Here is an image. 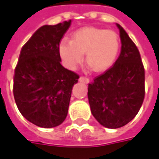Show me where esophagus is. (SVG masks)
<instances>
[{
  "instance_id": "esophagus-1",
  "label": "esophagus",
  "mask_w": 159,
  "mask_h": 159,
  "mask_svg": "<svg viewBox=\"0 0 159 159\" xmlns=\"http://www.w3.org/2000/svg\"><path fill=\"white\" fill-rule=\"evenodd\" d=\"M80 82H82V83H89V78L88 77H85V76H81L79 78Z\"/></svg>"
}]
</instances>
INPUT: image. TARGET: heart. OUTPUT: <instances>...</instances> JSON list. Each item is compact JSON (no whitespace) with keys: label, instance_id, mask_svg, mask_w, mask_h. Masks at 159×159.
I'll list each match as a JSON object with an SVG mask.
<instances>
[{"label":"heart","instance_id":"b5f03b06","mask_svg":"<svg viewBox=\"0 0 159 159\" xmlns=\"http://www.w3.org/2000/svg\"><path fill=\"white\" fill-rule=\"evenodd\" d=\"M120 48V39L115 31L87 27L73 33L71 41L62 39L59 52L69 68H76L86 53L89 66L97 71H103L115 63Z\"/></svg>","mask_w":159,"mask_h":159}]
</instances>
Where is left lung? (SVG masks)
Wrapping results in <instances>:
<instances>
[{"mask_svg": "<svg viewBox=\"0 0 159 159\" xmlns=\"http://www.w3.org/2000/svg\"><path fill=\"white\" fill-rule=\"evenodd\" d=\"M116 26L120 54L112 67L89 83L88 92L93 116L110 129L122 127L134 119L145 96V70L139 50L121 26Z\"/></svg>", "mask_w": 159, "mask_h": 159, "instance_id": "left-lung-1", "label": "left lung"}]
</instances>
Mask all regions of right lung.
I'll return each mask as SVG.
<instances>
[{
    "label": "right lung",
    "mask_w": 159,
    "mask_h": 159,
    "mask_svg": "<svg viewBox=\"0 0 159 159\" xmlns=\"http://www.w3.org/2000/svg\"><path fill=\"white\" fill-rule=\"evenodd\" d=\"M70 23L40 27L23 46L15 68L16 104L23 117L39 127H56L64 121L72 88L79 78L61 64L59 52Z\"/></svg>",
    "instance_id": "obj_1"
}]
</instances>
